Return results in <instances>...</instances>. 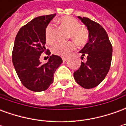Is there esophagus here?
<instances>
[{
    "instance_id": "34e87169",
    "label": "esophagus",
    "mask_w": 126,
    "mask_h": 126,
    "mask_svg": "<svg viewBox=\"0 0 126 126\" xmlns=\"http://www.w3.org/2000/svg\"><path fill=\"white\" fill-rule=\"evenodd\" d=\"M67 58L66 57H62V59H63V61H65L67 60Z\"/></svg>"
}]
</instances>
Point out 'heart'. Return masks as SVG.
Listing matches in <instances>:
<instances>
[{
    "label": "heart",
    "mask_w": 126,
    "mask_h": 126,
    "mask_svg": "<svg viewBox=\"0 0 126 126\" xmlns=\"http://www.w3.org/2000/svg\"><path fill=\"white\" fill-rule=\"evenodd\" d=\"M63 26L66 27L70 31V36L74 41L78 45H84L86 43L88 40V32L81 27V23L76 19L65 16L61 18L57 21ZM45 37L48 43H52L55 41V24L50 23L46 28ZM76 44L72 42H69L67 43L57 42L52 45L51 48L52 53L59 56H67L71 50L75 48Z\"/></svg>",
    "instance_id": "obj_1"
}]
</instances>
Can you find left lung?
Returning a JSON list of instances; mask_svg holds the SVG:
<instances>
[{"mask_svg": "<svg viewBox=\"0 0 126 126\" xmlns=\"http://www.w3.org/2000/svg\"><path fill=\"white\" fill-rule=\"evenodd\" d=\"M87 27L88 42L79 52L82 59L86 57V62L74 73L76 82L82 87L90 89L103 82L108 74L112 59V45L107 33L99 23L89 18L78 17Z\"/></svg>", "mask_w": 126, "mask_h": 126, "instance_id": "obj_1", "label": "left lung"}]
</instances>
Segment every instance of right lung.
<instances>
[{"instance_id":"obj_1","label":"right lung","mask_w":126,"mask_h":126,"mask_svg":"<svg viewBox=\"0 0 126 126\" xmlns=\"http://www.w3.org/2000/svg\"><path fill=\"white\" fill-rule=\"evenodd\" d=\"M56 14L34 18L21 27L15 40L12 52L13 65L22 84L33 92L44 91L53 82L56 69L62 63L57 55L50 56L48 61L42 64V52L50 55L46 49L45 30Z\"/></svg>"}]
</instances>
